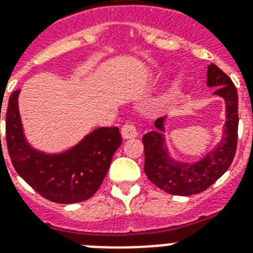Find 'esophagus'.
<instances>
[{"label": "esophagus", "instance_id": "esophagus-1", "mask_svg": "<svg viewBox=\"0 0 253 253\" xmlns=\"http://www.w3.org/2000/svg\"><path fill=\"white\" fill-rule=\"evenodd\" d=\"M121 134H122L123 139H132L138 135V132L132 123H125L121 130Z\"/></svg>", "mask_w": 253, "mask_h": 253}]
</instances>
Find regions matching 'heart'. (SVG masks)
<instances>
[{
	"mask_svg": "<svg viewBox=\"0 0 253 253\" xmlns=\"http://www.w3.org/2000/svg\"><path fill=\"white\" fill-rule=\"evenodd\" d=\"M174 86H176V87L180 86V83H178V81H177V83H174Z\"/></svg>",
	"mask_w": 253,
	"mask_h": 253,
	"instance_id": "heart-1",
	"label": "heart"
}]
</instances>
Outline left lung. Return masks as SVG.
<instances>
[{"label": "left lung", "mask_w": 253, "mask_h": 253, "mask_svg": "<svg viewBox=\"0 0 253 253\" xmlns=\"http://www.w3.org/2000/svg\"><path fill=\"white\" fill-rule=\"evenodd\" d=\"M209 87L224 99L226 122L215 147L197 162H180L169 152L166 139L167 117L155 122V130L143 136L144 172L152 184L173 196H192L211 186L231 166L238 142V91L231 79L215 64L208 65Z\"/></svg>", "instance_id": "left-lung-1"}]
</instances>
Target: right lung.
I'll use <instances>...</instances> for the list:
<instances>
[{"instance_id": "obj_1", "label": "right lung", "mask_w": 253, "mask_h": 253, "mask_svg": "<svg viewBox=\"0 0 253 253\" xmlns=\"http://www.w3.org/2000/svg\"><path fill=\"white\" fill-rule=\"evenodd\" d=\"M19 93L21 90H15L10 95L5 113L6 144L17 173L42 197L56 204L89 200L102 184L113 155L122 144L119 128H95L63 152L37 150L23 131L18 106Z\"/></svg>"}]
</instances>
